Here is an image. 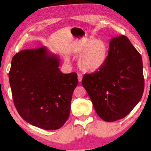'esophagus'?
<instances>
[{
  "label": "esophagus",
  "mask_w": 151,
  "mask_h": 151,
  "mask_svg": "<svg viewBox=\"0 0 151 151\" xmlns=\"http://www.w3.org/2000/svg\"><path fill=\"white\" fill-rule=\"evenodd\" d=\"M81 80H82V75L80 74H78V81H79V82L80 83L81 82Z\"/></svg>",
  "instance_id": "obj_1"
}]
</instances>
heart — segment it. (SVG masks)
<instances>
[{
    "label": "heart",
    "mask_w": 151,
    "mask_h": 151,
    "mask_svg": "<svg viewBox=\"0 0 151 151\" xmlns=\"http://www.w3.org/2000/svg\"><path fill=\"white\" fill-rule=\"evenodd\" d=\"M75 53L79 56L77 64L80 70L94 72L104 65L108 58L109 48L104 41L90 38L78 48Z\"/></svg>",
    "instance_id": "heart-1"
}]
</instances>
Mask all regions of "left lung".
I'll list each match as a JSON object with an SVG mask.
<instances>
[{
	"mask_svg": "<svg viewBox=\"0 0 151 151\" xmlns=\"http://www.w3.org/2000/svg\"><path fill=\"white\" fill-rule=\"evenodd\" d=\"M81 84L101 119L112 122L123 119L143 96L141 55L127 37H113L104 65L94 73L84 74Z\"/></svg>",
	"mask_w": 151,
	"mask_h": 151,
	"instance_id": "8db88e82",
	"label": "left lung"
}]
</instances>
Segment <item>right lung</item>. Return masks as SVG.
Listing matches in <instances>:
<instances>
[{
  "mask_svg": "<svg viewBox=\"0 0 151 151\" xmlns=\"http://www.w3.org/2000/svg\"><path fill=\"white\" fill-rule=\"evenodd\" d=\"M60 58L41 47L14 55L8 74L15 108L22 119L45 130L61 128L70 114L75 72L64 74Z\"/></svg>",
  "mask_w": 151,
  "mask_h": 151,
  "instance_id": "1",
  "label": "right lung"
}]
</instances>
